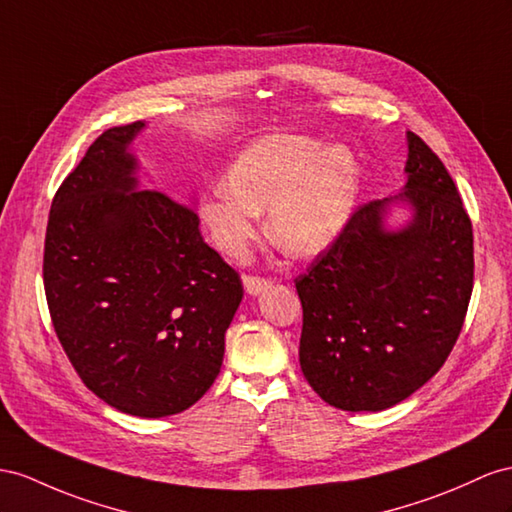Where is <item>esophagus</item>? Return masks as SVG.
Returning a JSON list of instances; mask_svg holds the SVG:
<instances>
[{"label":"esophagus","instance_id":"34e87169","mask_svg":"<svg viewBox=\"0 0 512 512\" xmlns=\"http://www.w3.org/2000/svg\"><path fill=\"white\" fill-rule=\"evenodd\" d=\"M242 281H244L246 292H248V294H253V296H255V294H261L264 290H268V287L272 285V281H270V279L255 277V274H244Z\"/></svg>","mask_w":512,"mask_h":512}]
</instances>
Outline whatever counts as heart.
<instances>
[{
  "mask_svg": "<svg viewBox=\"0 0 512 512\" xmlns=\"http://www.w3.org/2000/svg\"><path fill=\"white\" fill-rule=\"evenodd\" d=\"M361 186L357 157L307 136L270 134L231 162L225 186L209 190L199 216L222 255L242 259L268 209V235L285 253H322L344 229Z\"/></svg>",
  "mask_w": 512,
  "mask_h": 512,
  "instance_id": "b5f03b06",
  "label": "heart"
}]
</instances>
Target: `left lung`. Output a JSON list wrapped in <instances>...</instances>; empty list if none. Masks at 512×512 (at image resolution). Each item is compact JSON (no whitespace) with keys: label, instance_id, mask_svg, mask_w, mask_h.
I'll use <instances>...</instances> for the list:
<instances>
[{"label":"left lung","instance_id":"1","mask_svg":"<svg viewBox=\"0 0 512 512\" xmlns=\"http://www.w3.org/2000/svg\"><path fill=\"white\" fill-rule=\"evenodd\" d=\"M415 218L383 231L389 199L359 205L294 279L303 305L300 370L342 411H383L435 376L461 335L474 290V229L439 155L409 131Z\"/></svg>","mask_w":512,"mask_h":512}]
</instances>
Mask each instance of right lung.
Masks as SVG:
<instances>
[{
	"label": "right lung",
	"instance_id": "1",
	"mask_svg": "<svg viewBox=\"0 0 512 512\" xmlns=\"http://www.w3.org/2000/svg\"><path fill=\"white\" fill-rule=\"evenodd\" d=\"M110 127L51 203L43 281L51 324L82 383L138 417L186 411L214 385L240 274L201 238L199 214L136 192L129 142Z\"/></svg>",
	"mask_w": 512,
	"mask_h": 512
}]
</instances>
